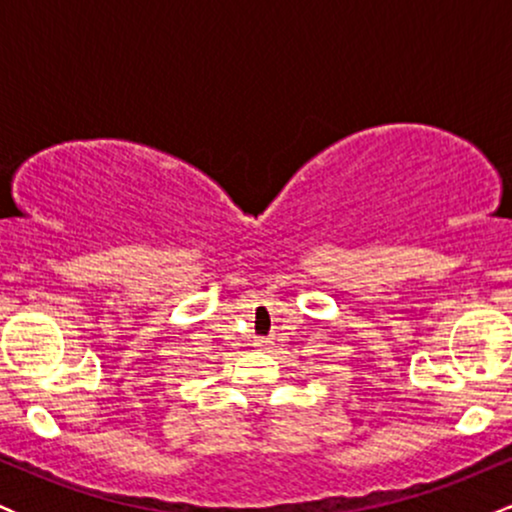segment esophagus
Wrapping results in <instances>:
<instances>
[{"label":"esophagus","instance_id":"1","mask_svg":"<svg viewBox=\"0 0 512 512\" xmlns=\"http://www.w3.org/2000/svg\"><path fill=\"white\" fill-rule=\"evenodd\" d=\"M269 342H267V339H257V346H267Z\"/></svg>","mask_w":512,"mask_h":512}]
</instances>
